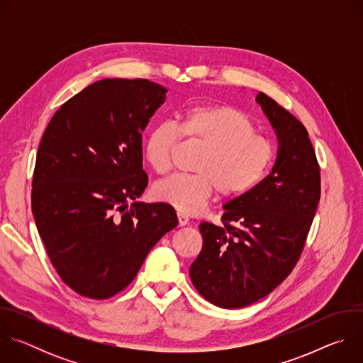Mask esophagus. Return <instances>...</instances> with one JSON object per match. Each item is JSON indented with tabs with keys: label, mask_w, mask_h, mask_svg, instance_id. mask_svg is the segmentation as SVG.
I'll list each match as a JSON object with an SVG mask.
<instances>
[{
	"label": "esophagus",
	"mask_w": 363,
	"mask_h": 363,
	"mask_svg": "<svg viewBox=\"0 0 363 363\" xmlns=\"http://www.w3.org/2000/svg\"><path fill=\"white\" fill-rule=\"evenodd\" d=\"M188 223H189L188 216H185V214H182V213H178V224H179V227H184V225H186Z\"/></svg>",
	"instance_id": "1"
}]
</instances>
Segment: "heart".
<instances>
[{
  "instance_id": "b5f03b06",
  "label": "heart",
  "mask_w": 363,
  "mask_h": 363,
  "mask_svg": "<svg viewBox=\"0 0 363 363\" xmlns=\"http://www.w3.org/2000/svg\"><path fill=\"white\" fill-rule=\"evenodd\" d=\"M179 136L206 146L194 171L178 174L153 186V196L184 214L205 208L217 191L223 198L242 196L260 185L276 160L274 145L257 135L254 122L227 105H194L184 111L178 128L171 122L150 126L143 157L160 175L169 172Z\"/></svg>"
}]
</instances>
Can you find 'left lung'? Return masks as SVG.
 <instances>
[{"mask_svg": "<svg viewBox=\"0 0 363 363\" xmlns=\"http://www.w3.org/2000/svg\"><path fill=\"white\" fill-rule=\"evenodd\" d=\"M277 133L273 171L224 205L223 225L201 223L202 250L189 274L198 293L223 308L266 297L294 269L320 199V168L303 123L264 93L255 97Z\"/></svg>", "mask_w": 363, "mask_h": 363, "instance_id": "8db88e82", "label": "left lung"}]
</instances>
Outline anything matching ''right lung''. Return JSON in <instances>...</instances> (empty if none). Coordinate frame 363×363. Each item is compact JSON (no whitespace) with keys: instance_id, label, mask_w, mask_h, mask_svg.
<instances>
[{"instance_id":"right-lung-1","label":"right lung","mask_w":363,"mask_h":363,"mask_svg":"<svg viewBox=\"0 0 363 363\" xmlns=\"http://www.w3.org/2000/svg\"><path fill=\"white\" fill-rule=\"evenodd\" d=\"M167 89L103 79L69 99L41 138L31 210L50 262L80 296L109 298L178 225L169 203L139 202L147 185L142 130Z\"/></svg>"}]
</instances>
